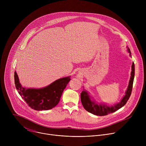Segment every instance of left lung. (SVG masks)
<instances>
[{"instance_id": "8db88e82", "label": "left lung", "mask_w": 146, "mask_h": 146, "mask_svg": "<svg viewBox=\"0 0 146 146\" xmlns=\"http://www.w3.org/2000/svg\"><path fill=\"white\" fill-rule=\"evenodd\" d=\"M128 51L130 54L131 56V52L130 49L128 47ZM131 76L130 78V80L129 82V85L127 88V90L125 92V95L123 97V98L121 100L120 102H119L113 106H108L105 104H100L98 105L94 101L91 99V96L88 94V92L84 90L81 93V101L82 105L84 108L88 112L96 115L103 116L115 112L118 110L122 107H123L127 103V101L130 98L131 95L133 82L135 76V64L133 62L132 65V72L131 74Z\"/></svg>"}]
</instances>
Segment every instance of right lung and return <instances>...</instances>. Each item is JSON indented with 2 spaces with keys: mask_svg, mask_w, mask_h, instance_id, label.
Wrapping results in <instances>:
<instances>
[{
  "mask_svg": "<svg viewBox=\"0 0 146 146\" xmlns=\"http://www.w3.org/2000/svg\"><path fill=\"white\" fill-rule=\"evenodd\" d=\"M70 80V77H66L42 88H26L20 84L17 72H14V82L18 94L31 108L38 111L50 110L56 106Z\"/></svg>",
  "mask_w": 146,
  "mask_h": 146,
  "instance_id": "obj_1",
  "label": "right lung"
}]
</instances>
